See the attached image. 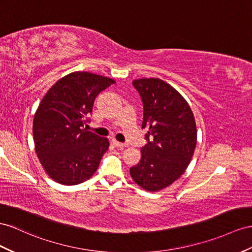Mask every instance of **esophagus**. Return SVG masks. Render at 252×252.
I'll return each mask as SVG.
<instances>
[{
  "label": "esophagus",
  "instance_id": "obj_1",
  "mask_svg": "<svg viewBox=\"0 0 252 252\" xmlns=\"http://www.w3.org/2000/svg\"><path fill=\"white\" fill-rule=\"evenodd\" d=\"M113 144L116 148H118V149H125L126 147H127L126 144H124V143H119V141L117 140H113Z\"/></svg>",
  "mask_w": 252,
  "mask_h": 252
}]
</instances>
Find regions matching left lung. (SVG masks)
<instances>
[{
    "instance_id": "1",
    "label": "left lung",
    "mask_w": 252,
    "mask_h": 252,
    "mask_svg": "<svg viewBox=\"0 0 252 252\" xmlns=\"http://www.w3.org/2000/svg\"><path fill=\"white\" fill-rule=\"evenodd\" d=\"M143 102L141 127L148 131L141 158L130 168L140 188L158 191L181 177L197 143L195 118L188 102L169 84L159 79L133 81Z\"/></svg>"
}]
</instances>
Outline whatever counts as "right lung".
Instances as JSON below:
<instances>
[{
	"label": "right lung",
	"mask_w": 252,
	"mask_h": 252,
	"mask_svg": "<svg viewBox=\"0 0 252 252\" xmlns=\"http://www.w3.org/2000/svg\"><path fill=\"white\" fill-rule=\"evenodd\" d=\"M114 80L73 72L57 81L43 96L33 122L36 153L48 175L63 185L80 184L98 169L107 138L87 131L95 96Z\"/></svg>",
	"instance_id": "obj_1"
}]
</instances>
